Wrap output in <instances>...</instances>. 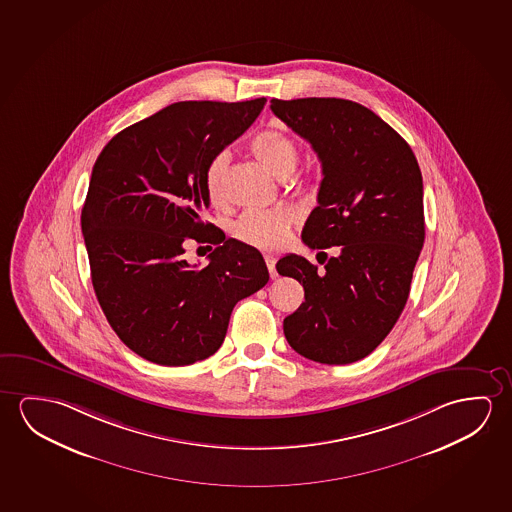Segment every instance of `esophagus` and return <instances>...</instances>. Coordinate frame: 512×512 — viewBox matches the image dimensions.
Masks as SVG:
<instances>
[{
  "instance_id": "esophagus-1",
  "label": "esophagus",
  "mask_w": 512,
  "mask_h": 512,
  "mask_svg": "<svg viewBox=\"0 0 512 512\" xmlns=\"http://www.w3.org/2000/svg\"><path fill=\"white\" fill-rule=\"evenodd\" d=\"M264 260H266V266H268L269 269V276L275 280L276 276H278L275 269V257H273V255H264Z\"/></svg>"
}]
</instances>
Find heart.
Masks as SVG:
<instances>
[{
	"mask_svg": "<svg viewBox=\"0 0 512 512\" xmlns=\"http://www.w3.org/2000/svg\"><path fill=\"white\" fill-rule=\"evenodd\" d=\"M250 149L278 177L289 175L298 165V143L280 129H266L255 134L250 142ZM228 159L230 156L227 150H220L205 166V191L213 202H221L225 198V170ZM292 223L294 211L291 207L250 209L237 218L232 225V234L237 241L260 250H276L287 241Z\"/></svg>",
	"mask_w": 512,
	"mask_h": 512,
	"instance_id": "b5f03b06",
	"label": "heart"
}]
</instances>
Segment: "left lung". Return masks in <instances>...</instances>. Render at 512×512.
Instances as JSON below:
<instances>
[{
    "label": "left lung",
    "instance_id": "1",
    "mask_svg": "<svg viewBox=\"0 0 512 512\" xmlns=\"http://www.w3.org/2000/svg\"><path fill=\"white\" fill-rule=\"evenodd\" d=\"M271 111L323 163L319 205L305 223L303 243L312 250L339 246L323 271L292 253L276 262L280 275L305 289V301L284 319L285 339L314 362H358L397 323L424 246L417 158L401 134L353 101L271 99Z\"/></svg>",
    "mask_w": 512,
    "mask_h": 512
}]
</instances>
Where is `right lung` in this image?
I'll list each match as a JSON object with an SVG mask.
<instances>
[{
    "mask_svg": "<svg viewBox=\"0 0 512 512\" xmlns=\"http://www.w3.org/2000/svg\"><path fill=\"white\" fill-rule=\"evenodd\" d=\"M266 97L184 101L115 134L95 161L81 211L95 296L118 339L166 367L216 353L239 299L268 284L259 250L204 223L209 159L252 126ZM188 238L218 243L205 269Z\"/></svg>",
    "mask_w": 512,
    "mask_h": 512,
    "instance_id": "add662e5",
    "label": "right lung"
}]
</instances>
